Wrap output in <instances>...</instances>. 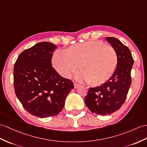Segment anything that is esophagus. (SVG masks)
I'll use <instances>...</instances> for the list:
<instances>
[{"mask_svg": "<svg viewBox=\"0 0 147 147\" xmlns=\"http://www.w3.org/2000/svg\"><path fill=\"white\" fill-rule=\"evenodd\" d=\"M80 86H81V85H80V84L77 83H74V88H79Z\"/></svg>", "mask_w": 147, "mask_h": 147, "instance_id": "1", "label": "esophagus"}]
</instances>
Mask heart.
<instances>
[{
    "label": "heart",
    "instance_id": "obj_1",
    "mask_svg": "<svg viewBox=\"0 0 147 147\" xmlns=\"http://www.w3.org/2000/svg\"><path fill=\"white\" fill-rule=\"evenodd\" d=\"M52 63L57 72L64 78L76 74L80 66L81 79L91 85L98 86L106 83L114 74L118 56L113 47L90 40L74 44L64 52L55 51Z\"/></svg>",
    "mask_w": 147,
    "mask_h": 147
}]
</instances>
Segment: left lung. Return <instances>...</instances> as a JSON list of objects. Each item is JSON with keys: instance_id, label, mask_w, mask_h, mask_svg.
I'll return each instance as SVG.
<instances>
[{"instance_id": "left-lung-1", "label": "left lung", "mask_w": 147, "mask_h": 147, "mask_svg": "<svg viewBox=\"0 0 147 147\" xmlns=\"http://www.w3.org/2000/svg\"><path fill=\"white\" fill-rule=\"evenodd\" d=\"M107 40L118 56V64L114 74L100 86L90 88L84 102L92 112L102 116L110 115L120 109L125 103L131 83V71L134 58L127 46L113 37Z\"/></svg>"}]
</instances>
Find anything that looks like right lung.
Listing matches in <instances>:
<instances>
[{"label":"right lung","mask_w":147,"mask_h":147,"mask_svg":"<svg viewBox=\"0 0 147 147\" xmlns=\"http://www.w3.org/2000/svg\"><path fill=\"white\" fill-rule=\"evenodd\" d=\"M57 46L41 42L19 54L13 67V86L25 110L41 118L63 110L73 82L61 76L51 64Z\"/></svg>","instance_id":"1"}]
</instances>
